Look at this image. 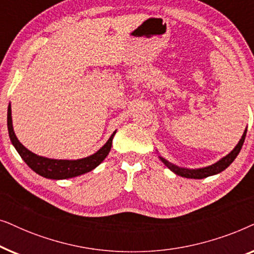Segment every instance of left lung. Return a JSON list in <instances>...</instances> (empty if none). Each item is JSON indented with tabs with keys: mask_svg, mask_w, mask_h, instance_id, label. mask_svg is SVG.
I'll list each match as a JSON object with an SVG mask.
<instances>
[{
	"mask_svg": "<svg viewBox=\"0 0 254 254\" xmlns=\"http://www.w3.org/2000/svg\"><path fill=\"white\" fill-rule=\"evenodd\" d=\"M246 130H248V129L244 130L242 138L239 140L238 144L234 148V150H232L231 152H229L227 156H224L223 158H221L220 161H217L216 163H215V164L206 166V168H201V169L179 168V166H177L175 164H172V163H170L169 161H166V159L163 158L162 156H159V158H161V161L164 163V164L168 166V168L171 170L172 172H175L176 175H178L180 177H185V178H190V179L207 178V177L217 175V173L224 171V170L227 169L228 166L235 161V158L237 157V155L239 154V151H241V149L243 147V143H244V141H245Z\"/></svg>",
	"mask_w": 254,
	"mask_h": 254,
	"instance_id": "obj_1",
	"label": "left lung"
}]
</instances>
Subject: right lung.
<instances>
[{
	"label": "right lung",
	"instance_id": "add662e5",
	"mask_svg": "<svg viewBox=\"0 0 254 254\" xmlns=\"http://www.w3.org/2000/svg\"><path fill=\"white\" fill-rule=\"evenodd\" d=\"M8 131L9 137L11 140V143L16 148L23 161L29 165V168L33 170L34 172L41 177L48 179H68L74 178V177L84 175L86 172H90L91 170L97 168L106 156L109 155L112 147V140L116 135L117 130L113 131L111 137L107 140L105 144L99 149L98 151L95 152L93 155H90L85 158L81 159H53L43 157V156H38L26 149L24 145L20 143L17 138L15 131L12 127V118H11V105L9 104L8 106Z\"/></svg>",
	"mask_w": 254,
	"mask_h": 254
}]
</instances>
